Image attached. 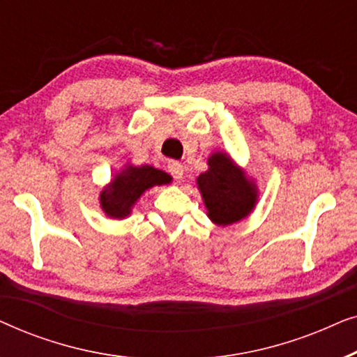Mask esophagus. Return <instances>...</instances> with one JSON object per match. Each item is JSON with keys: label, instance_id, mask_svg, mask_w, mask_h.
Segmentation results:
<instances>
[{"label": "esophagus", "instance_id": "esophagus-1", "mask_svg": "<svg viewBox=\"0 0 357 357\" xmlns=\"http://www.w3.org/2000/svg\"><path fill=\"white\" fill-rule=\"evenodd\" d=\"M167 169L175 178H182L183 177V164L178 162V160H170V162L167 164Z\"/></svg>", "mask_w": 357, "mask_h": 357}]
</instances>
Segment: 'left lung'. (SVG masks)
I'll use <instances>...</instances> for the list:
<instances>
[{"instance_id":"8db88e82","label":"left lung","mask_w":357,"mask_h":357,"mask_svg":"<svg viewBox=\"0 0 357 357\" xmlns=\"http://www.w3.org/2000/svg\"><path fill=\"white\" fill-rule=\"evenodd\" d=\"M208 218L218 226L242 221L255 208L258 188L226 153L211 154L208 170L197 178Z\"/></svg>"}]
</instances>
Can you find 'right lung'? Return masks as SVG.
Segmentation results:
<instances>
[{
  "mask_svg": "<svg viewBox=\"0 0 357 357\" xmlns=\"http://www.w3.org/2000/svg\"><path fill=\"white\" fill-rule=\"evenodd\" d=\"M170 182H172V177L164 170L154 169L151 165L135 167V165L126 164L125 169H121L114 180L102 190V211L109 218L123 219L131 213V208L146 190Z\"/></svg>",
  "mask_w": 357,
  "mask_h": 357,
  "instance_id": "add662e5",
  "label": "right lung"
}]
</instances>
